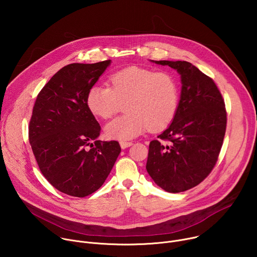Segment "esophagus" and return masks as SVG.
Listing matches in <instances>:
<instances>
[{
  "label": "esophagus",
  "instance_id": "obj_1",
  "mask_svg": "<svg viewBox=\"0 0 257 257\" xmlns=\"http://www.w3.org/2000/svg\"><path fill=\"white\" fill-rule=\"evenodd\" d=\"M132 144H133V142H127V141H121V142H120V145H121V148H122L123 150L129 148V146H131Z\"/></svg>",
  "mask_w": 257,
  "mask_h": 257
}]
</instances>
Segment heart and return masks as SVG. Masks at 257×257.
<instances>
[{
	"instance_id": "obj_1",
	"label": "heart",
	"mask_w": 257,
	"mask_h": 257,
	"mask_svg": "<svg viewBox=\"0 0 257 257\" xmlns=\"http://www.w3.org/2000/svg\"><path fill=\"white\" fill-rule=\"evenodd\" d=\"M109 86L95 84L86 96L89 111L108 119L125 104L126 115L108 122L105 135L127 141L146 129L160 131L174 120L180 102L178 80L171 73L141 67H128L109 76Z\"/></svg>"
}]
</instances>
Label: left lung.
<instances>
[{
  "mask_svg": "<svg viewBox=\"0 0 257 257\" xmlns=\"http://www.w3.org/2000/svg\"><path fill=\"white\" fill-rule=\"evenodd\" d=\"M153 62L177 70L182 89L173 122L150 143L146 170L162 189L179 193L198 185L213 169L226 133L227 112L213 80L194 65Z\"/></svg>",
  "mask_w": 257,
  "mask_h": 257,
  "instance_id": "8db88e82",
  "label": "left lung"
}]
</instances>
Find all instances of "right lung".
<instances>
[{"instance_id": "1", "label": "right lung", "mask_w": 257, "mask_h": 257, "mask_svg": "<svg viewBox=\"0 0 257 257\" xmlns=\"http://www.w3.org/2000/svg\"><path fill=\"white\" fill-rule=\"evenodd\" d=\"M109 64L63 67L34 102L28 127L34 158L50 184L70 196L95 192L121 153L118 141L97 140L100 126L86 103L88 90Z\"/></svg>"}]
</instances>
